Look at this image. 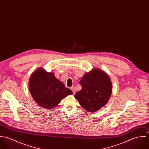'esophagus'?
<instances>
[{
    "label": "esophagus",
    "mask_w": 149,
    "mask_h": 149,
    "mask_svg": "<svg viewBox=\"0 0 149 149\" xmlns=\"http://www.w3.org/2000/svg\"><path fill=\"white\" fill-rule=\"evenodd\" d=\"M70 89L72 90V91L73 92V93H76V88H75L74 86H72V87L70 88Z\"/></svg>",
    "instance_id": "1"
}]
</instances>
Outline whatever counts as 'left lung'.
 Instances as JSON below:
<instances>
[{
  "label": "left lung",
  "instance_id": "8db88e82",
  "mask_svg": "<svg viewBox=\"0 0 149 149\" xmlns=\"http://www.w3.org/2000/svg\"><path fill=\"white\" fill-rule=\"evenodd\" d=\"M80 84L82 89L74 97L85 110L96 112L107 103L112 92V84L104 72L93 69L85 73Z\"/></svg>",
  "mask_w": 149,
  "mask_h": 149
}]
</instances>
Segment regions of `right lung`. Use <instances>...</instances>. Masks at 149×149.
<instances>
[{
	"mask_svg": "<svg viewBox=\"0 0 149 149\" xmlns=\"http://www.w3.org/2000/svg\"><path fill=\"white\" fill-rule=\"evenodd\" d=\"M29 88L37 104L45 109H52L61 102L62 99L73 94L72 91L56 79L53 73H49L41 68L30 76Z\"/></svg>",
	"mask_w": 149,
	"mask_h": 149,
	"instance_id": "add662e5",
	"label": "right lung"
}]
</instances>
